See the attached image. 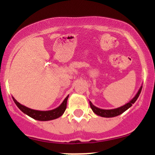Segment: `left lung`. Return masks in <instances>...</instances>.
<instances>
[{"mask_svg":"<svg viewBox=\"0 0 155 155\" xmlns=\"http://www.w3.org/2000/svg\"><path fill=\"white\" fill-rule=\"evenodd\" d=\"M142 90V85L140 86L139 90H138V92L136 93V95H135V97H133L132 100H130L128 103H127L126 104H124V106H120V107L117 108H113V109H102V108L96 107L95 106H94L93 104H92L91 101H89L90 105V107H91L92 111L95 114L98 115V116L102 117H107V118H109V117H114L117 116H119V115L122 114L123 112H124L126 110H127L130 107L133 106V104L136 102L137 99H138V96H139L140 92H141Z\"/></svg>","mask_w":155,"mask_h":155,"instance_id":"8db88e82","label":"left lung"}]
</instances>
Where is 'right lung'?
Returning <instances> with one entry per match:
<instances>
[{
	"label": "right lung",
	"instance_id": "1",
	"mask_svg": "<svg viewBox=\"0 0 155 155\" xmlns=\"http://www.w3.org/2000/svg\"><path fill=\"white\" fill-rule=\"evenodd\" d=\"M68 96L69 95L64 99L63 103L58 108L52 110H49V111H38V110L31 109V108L26 107V106L19 104V102L16 101V99L14 97H12V98H13V101H15L17 107L28 116L38 121H49L55 120V119L61 117L63 114L65 109H66L67 101L68 98Z\"/></svg>",
	"mask_w": 155,
	"mask_h": 155
}]
</instances>
